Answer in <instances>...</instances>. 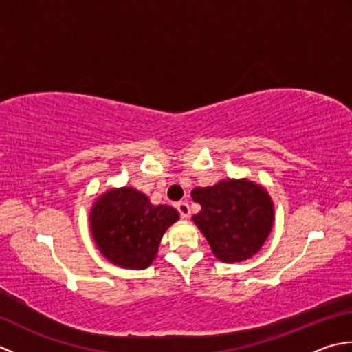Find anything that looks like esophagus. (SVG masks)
<instances>
[{
    "instance_id": "34e87169",
    "label": "esophagus",
    "mask_w": 352,
    "mask_h": 352,
    "mask_svg": "<svg viewBox=\"0 0 352 352\" xmlns=\"http://www.w3.org/2000/svg\"><path fill=\"white\" fill-rule=\"evenodd\" d=\"M177 210L182 214V218H184V219L190 218V206L186 203V201H180V203H177Z\"/></svg>"
}]
</instances>
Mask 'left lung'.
<instances>
[{
  "instance_id": "left-lung-1",
  "label": "left lung",
  "mask_w": 352,
  "mask_h": 352,
  "mask_svg": "<svg viewBox=\"0 0 352 352\" xmlns=\"http://www.w3.org/2000/svg\"><path fill=\"white\" fill-rule=\"evenodd\" d=\"M192 199L201 212L192 218L214 257L223 263L248 260L271 234L274 201L261 184L248 178H227L207 188H195Z\"/></svg>"
}]
</instances>
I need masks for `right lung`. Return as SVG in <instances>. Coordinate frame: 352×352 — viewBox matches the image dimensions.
<instances>
[{"label":"right lung","instance_id":"obj_1","mask_svg":"<svg viewBox=\"0 0 352 352\" xmlns=\"http://www.w3.org/2000/svg\"><path fill=\"white\" fill-rule=\"evenodd\" d=\"M178 219L174 207L151 204L145 193L126 186L101 193L89 213L96 248L110 263L134 271L153 263L163 234Z\"/></svg>","mask_w":352,"mask_h":352}]
</instances>
